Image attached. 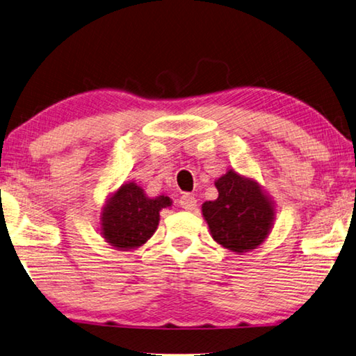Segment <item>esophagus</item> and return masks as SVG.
Here are the masks:
<instances>
[{
	"mask_svg": "<svg viewBox=\"0 0 356 356\" xmlns=\"http://www.w3.org/2000/svg\"><path fill=\"white\" fill-rule=\"evenodd\" d=\"M179 206L186 211H193L197 207V200L195 197L189 195V193H184V195L179 198Z\"/></svg>",
	"mask_w": 356,
	"mask_h": 356,
	"instance_id": "obj_1",
	"label": "esophagus"
}]
</instances>
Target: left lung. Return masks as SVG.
I'll list each match as a JSON object with an SVG mask.
<instances>
[{
  "label": "left lung",
  "mask_w": 356,
  "mask_h": 356,
  "mask_svg": "<svg viewBox=\"0 0 356 356\" xmlns=\"http://www.w3.org/2000/svg\"><path fill=\"white\" fill-rule=\"evenodd\" d=\"M216 187L218 198L201 206L212 238L237 254L256 250L271 232L274 201L256 179L234 169L216 179Z\"/></svg>",
  "instance_id": "left-lung-1"
}]
</instances>
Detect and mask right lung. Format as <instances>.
I'll return each mask as SVG.
<instances>
[{
  "instance_id": "obj_1",
  "label": "right lung",
  "mask_w": 356,
  "mask_h": 356,
  "mask_svg": "<svg viewBox=\"0 0 356 356\" xmlns=\"http://www.w3.org/2000/svg\"><path fill=\"white\" fill-rule=\"evenodd\" d=\"M172 200L165 195L150 198L136 183H124L106 200L100 212V236L119 251H130L143 246L159 223V212L170 207Z\"/></svg>"
}]
</instances>
